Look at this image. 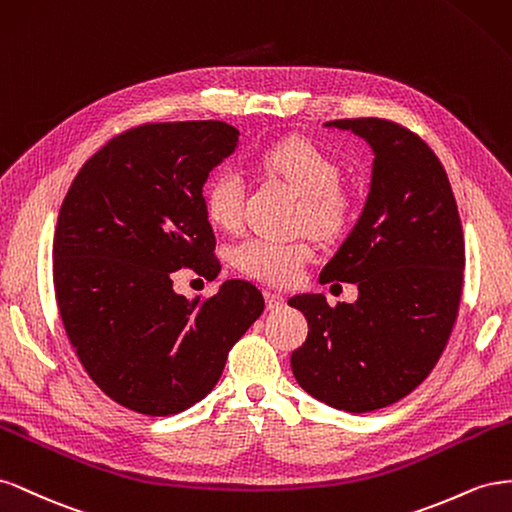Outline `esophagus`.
Instances as JSON below:
<instances>
[{"label": "esophagus", "instance_id": "obj_1", "mask_svg": "<svg viewBox=\"0 0 512 512\" xmlns=\"http://www.w3.org/2000/svg\"><path fill=\"white\" fill-rule=\"evenodd\" d=\"M264 296H266V306H268V311H279L281 306L285 304V298H283L281 294H276V291L266 289V291H264Z\"/></svg>", "mask_w": 512, "mask_h": 512}]
</instances>
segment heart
I'll return each mask as SVG.
<instances>
[{
    "label": "heart",
    "mask_w": 512,
    "mask_h": 512,
    "mask_svg": "<svg viewBox=\"0 0 512 512\" xmlns=\"http://www.w3.org/2000/svg\"><path fill=\"white\" fill-rule=\"evenodd\" d=\"M257 163L300 195V225L311 227L319 236H334L347 225L352 199L339 184V163L321 145L304 137H289L268 145L257 156ZM203 208L216 227L236 229L244 208L242 175L236 169L214 173L203 191ZM311 257L313 244L302 236L287 240L253 236L233 248V266L272 285L294 283Z\"/></svg>",
    "instance_id": "b5f03b06"
}]
</instances>
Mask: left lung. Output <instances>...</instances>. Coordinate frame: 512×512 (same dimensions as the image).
<instances>
[{
	"instance_id": "8db88e82",
	"label": "left lung",
	"mask_w": 512,
	"mask_h": 512,
	"mask_svg": "<svg viewBox=\"0 0 512 512\" xmlns=\"http://www.w3.org/2000/svg\"><path fill=\"white\" fill-rule=\"evenodd\" d=\"M326 126L352 130L375 154L367 206L319 274L356 283L358 300H287L309 321L291 371L311 397L364 414L407 397L440 360L459 315L465 242L446 169L416 133L384 118Z\"/></svg>"
}]
</instances>
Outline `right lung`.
I'll use <instances>...</instances> for the list:
<instances>
[{"label": "right lung", "instance_id": "right-lung-1", "mask_svg": "<svg viewBox=\"0 0 512 512\" xmlns=\"http://www.w3.org/2000/svg\"><path fill=\"white\" fill-rule=\"evenodd\" d=\"M238 135L216 120L128 128L85 160L60 208L53 285L64 330L94 384L133 412L171 416L201 401L264 313L248 281L193 302L171 281L182 268L208 281L221 272L203 184Z\"/></svg>", "mask_w": 512, "mask_h": 512}]
</instances>
